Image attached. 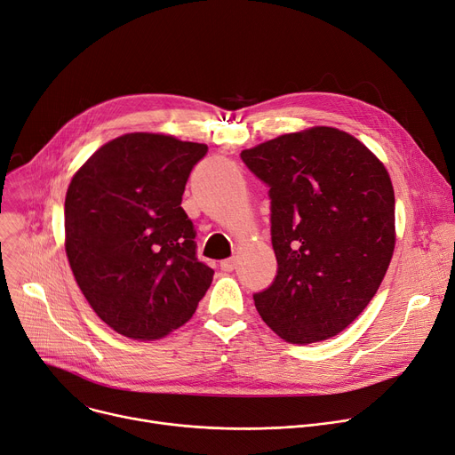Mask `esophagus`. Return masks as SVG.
<instances>
[{"instance_id":"34e87169","label":"esophagus","mask_w":455,"mask_h":455,"mask_svg":"<svg viewBox=\"0 0 455 455\" xmlns=\"http://www.w3.org/2000/svg\"><path fill=\"white\" fill-rule=\"evenodd\" d=\"M221 269L227 271V273L234 271V269H235V258H227V259H223V261H221Z\"/></svg>"}]
</instances>
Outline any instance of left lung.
<instances>
[{
	"label": "left lung",
	"instance_id": "left-lung-1",
	"mask_svg": "<svg viewBox=\"0 0 455 455\" xmlns=\"http://www.w3.org/2000/svg\"><path fill=\"white\" fill-rule=\"evenodd\" d=\"M269 186L273 283L254 304L290 343L345 330L376 295L395 251L389 173L354 136L331 127L283 134L242 151Z\"/></svg>",
	"mask_w": 455,
	"mask_h": 455
}]
</instances>
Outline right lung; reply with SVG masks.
Wrapping results in <instances>:
<instances>
[{
  "label": "right lung",
  "instance_id": "obj_1",
  "mask_svg": "<svg viewBox=\"0 0 455 455\" xmlns=\"http://www.w3.org/2000/svg\"><path fill=\"white\" fill-rule=\"evenodd\" d=\"M204 143L132 132L95 151L64 203L69 267L93 312L132 339H156L196 314L213 269L197 258L180 206Z\"/></svg>",
  "mask_w": 455,
  "mask_h": 455
}]
</instances>
